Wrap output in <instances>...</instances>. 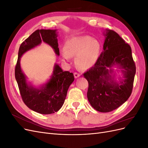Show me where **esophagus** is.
<instances>
[{
	"label": "esophagus",
	"instance_id": "esophagus-1",
	"mask_svg": "<svg viewBox=\"0 0 148 148\" xmlns=\"http://www.w3.org/2000/svg\"><path fill=\"white\" fill-rule=\"evenodd\" d=\"M74 77L75 78H78V77H80V74L78 73H74Z\"/></svg>",
	"mask_w": 148,
	"mask_h": 148
}]
</instances>
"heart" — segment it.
<instances>
[{
  "label": "heart",
  "mask_w": 148,
  "mask_h": 148,
  "mask_svg": "<svg viewBox=\"0 0 148 148\" xmlns=\"http://www.w3.org/2000/svg\"><path fill=\"white\" fill-rule=\"evenodd\" d=\"M101 50V44L97 40L89 36H78L67 40L65 47L61 49L60 55L66 62L76 56L77 65L82 70H88L96 64Z\"/></svg>",
  "instance_id": "1"
}]
</instances>
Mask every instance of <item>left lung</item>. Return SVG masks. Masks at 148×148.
<instances>
[{
    "mask_svg": "<svg viewBox=\"0 0 148 148\" xmlns=\"http://www.w3.org/2000/svg\"><path fill=\"white\" fill-rule=\"evenodd\" d=\"M103 51L96 64L83 75L89 83L87 92L91 106L101 112L112 111L130 96L136 66L132 49L115 31L106 29ZM122 75L116 77L113 68Z\"/></svg>",
    "mask_w": 148,
    "mask_h": 148,
    "instance_id": "1",
    "label": "left lung"
}]
</instances>
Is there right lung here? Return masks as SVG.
I'll return each mask as SVG.
<instances>
[{"label": "right lung", "mask_w": 148, "mask_h": 148, "mask_svg": "<svg viewBox=\"0 0 148 148\" xmlns=\"http://www.w3.org/2000/svg\"><path fill=\"white\" fill-rule=\"evenodd\" d=\"M57 29H38L21 43L15 66V79L25 104L32 110L41 114H51L60 109L65 102L67 91L74 81V76L69 71H64L55 64L53 73L48 81L39 87L28 82L27 77L22 71L20 59L25 52L41 44H47L56 54L59 56Z\"/></svg>", "instance_id": "obj_1"}]
</instances>
